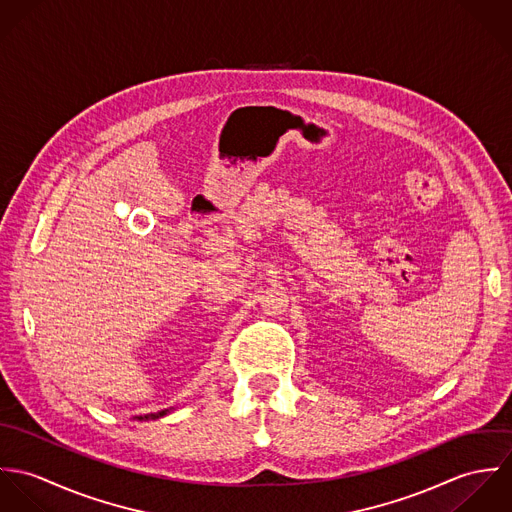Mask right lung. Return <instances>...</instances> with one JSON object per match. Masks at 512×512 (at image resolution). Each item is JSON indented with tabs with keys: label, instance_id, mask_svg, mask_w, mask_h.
<instances>
[{
	"label": "right lung",
	"instance_id": "obj_1",
	"mask_svg": "<svg viewBox=\"0 0 512 512\" xmlns=\"http://www.w3.org/2000/svg\"><path fill=\"white\" fill-rule=\"evenodd\" d=\"M165 414H167V410H163V412H159V414H157V416H153V414H151V418H159V416H165ZM146 418H149V416H146ZM140 420H144V418H142V416H140Z\"/></svg>",
	"mask_w": 512,
	"mask_h": 512
}]
</instances>
